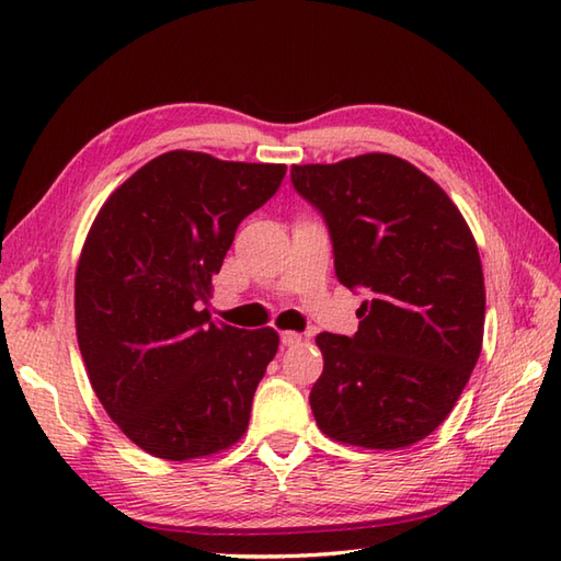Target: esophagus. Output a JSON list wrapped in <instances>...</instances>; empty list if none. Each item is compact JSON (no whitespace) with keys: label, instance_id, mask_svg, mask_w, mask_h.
I'll return each instance as SVG.
<instances>
[{"label":"esophagus","instance_id":"1","mask_svg":"<svg viewBox=\"0 0 561 561\" xmlns=\"http://www.w3.org/2000/svg\"><path fill=\"white\" fill-rule=\"evenodd\" d=\"M301 342H304V337L299 335V332H282L284 347H299Z\"/></svg>","mask_w":561,"mask_h":561}]
</instances>
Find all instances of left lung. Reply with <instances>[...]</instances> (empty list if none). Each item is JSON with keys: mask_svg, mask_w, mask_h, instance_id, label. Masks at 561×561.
Returning <instances> with one entry per match:
<instances>
[{"mask_svg": "<svg viewBox=\"0 0 561 561\" xmlns=\"http://www.w3.org/2000/svg\"><path fill=\"white\" fill-rule=\"evenodd\" d=\"M323 214L335 274L368 291L352 337L320 332L311 390L320 432L396 450L450 414L482 352L484 277L470 226L432 178L392 153L291 165Z\"/></svg>", "mask_w": 561, "mask_h": 561, "instance_id": "left-lung-1", "label": "left lung"}]
</instances>
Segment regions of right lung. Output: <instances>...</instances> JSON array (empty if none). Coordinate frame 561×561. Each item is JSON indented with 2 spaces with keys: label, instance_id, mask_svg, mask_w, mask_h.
<instances>
[{
  "label": "right lung",
  "instance_id": "add662e5",
  "mask_svg": "<svg viewBox=\"0 0 561 561\" xmlns=\"http://www.w3.org/2000/svg\"><path fill=\"white\" fill-rule=\"evenodd\" d=\"M284 173L169 151L129 175L91 226L75 282L79 350L105 412L151 456H211L245 434L279 335L217 325L199 304L238 224Z\"/></svg>",
  "mask_w": 561,
  "mask_h": 561
}]
</instances>
